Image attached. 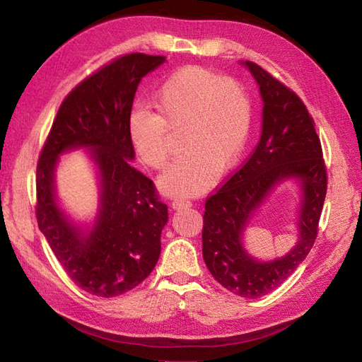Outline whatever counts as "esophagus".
<instances>
[{"instance_id":"34e87169","label":"esophagus","mask_w":362,"mask_h":362,"mask_svg":"<svg viewBox=\"0 0 362 362\" xmlns=\"http://www.w3.org/2000/svg\"><path fill=\"white\" fill-rule=\"evenodd\" d=\"M187 206H192V202H189V199H186V198H175L172 202L173 209H181V207H187Z\"/></svg>"}]
</instances>
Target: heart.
Returning a JSON list of instances; mask_svg holds the SVG:
<instances>
[{
    "instance_id": "1",
    "label": "heart",
    "mask_w": 362,
    "mask_h": 362,
    "mask_svg": "<svg viewBox=\"0 0 362 362\" xmlns=\"http://www.w3.org/2000/svg\"><path fill=\"white\" fill-rule=\"evenodd\" d=\"M158 113L134 107L128 115V138L144 164L163 170L172 155V134L184 153L160 176L170 195H198L220 172L234 167L251 138L254 108L234 78L187 66L173 72L155 95Z\"/></svg>"
}]
</instances>
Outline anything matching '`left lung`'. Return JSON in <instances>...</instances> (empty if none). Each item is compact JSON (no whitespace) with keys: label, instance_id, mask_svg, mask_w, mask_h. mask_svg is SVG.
Segmentation results:
<instances>
[{"label":"left lung","instance_id":"8db88e82","mask_svg":"<svg viewBox=\"0 0 362 362\" xmlns=\"http://www.w3.org/2000/svg\"><path fill=\"white\" fill-rule=\"evenodd\" d=\"M245 65L260 86L262 136L242 167L206 199L203 259L226 290L257 299L282 285L315 245L327 195V167L315 119L299 95L257 63ZM285 177H299L303 184L300 242L282 259L257 262L244 252L241 234L255 207Z\"/></svg>","mask_w":362,"mask_h":362}]
</instances>
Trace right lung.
Listing matches in <instances>:
<instances>
[{
    "instance_id": "obj_1",
    "label": "right lung",
    "mask_w": 362,
    "mask_h": 362,
    "mask_svg": "<svg viewBox=\"0 0 362 362\" xmlns=\"http://www.w3.org/2000/svg\"><path fill=\"white\" fill-rule=\"evenodd\" d=\"M164 55L125 54L82 80L63 99L37 164L35 216L52 252L83 291L116 297L138 286L160 254L167 206L153 181L130 165L128 115L141 78ZM91 146L101 175V212L88 238L57 206L53 168L63 151Z\"/></svg>"
}]
</instances>
